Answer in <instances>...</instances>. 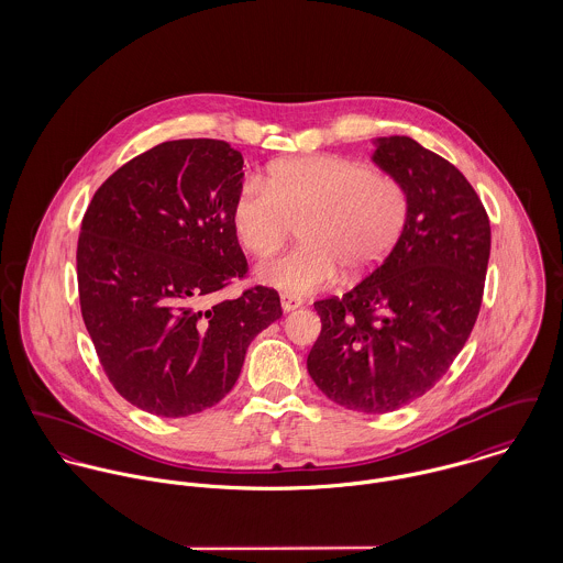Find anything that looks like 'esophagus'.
Masks as SVG:
<instances>
[{
	"instance_id": "34e87169",
	"label": "esophagus",
	"mask_w": 563,
	"mask_h": 563,
	"mask_svg": "<svg viewBox=\"0 0 563 563\" xmlns=\"http://www.w3.org/2000/svg\"><path fill=\"white\" fill-rule=\"evenodd\" d=\"M279 301H282V310H284V312H292V310L301 308V303H303L301 299H297V297H292V295H286V292L279 297Z\"/></svg>"
}]
</instances>
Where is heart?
<instances>
[{"instance_id":"heart-1","label":"heart","mask_w":563,"mask_h":563,"mask_svg":"<svg viewBox=\"0 0 563 563\" xmlns=\"http://www.w3.org/2000/svg\"><path fill=\"white\" fill-rule=\"evenodd\" d=\"M411 217V192L399 175L335 154L277 162L244 179L232 203L242 246L273 255L301 223L303 244L264 262L257 277L288 295L331 286L340 268L360 279L397 249Z\"/></svg>"}]
</instances>
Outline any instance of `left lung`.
<instances>
[{
	"label": "left lung",
	"mask_w": 563,
	"mask_h": 563,
	"mask_svg": "<svg viewBox=\"0 0 563 563\" xmlns=\"http://www.w3.org/2000/svg\"><path fill=\"white\" fill-rule=\"evenodd\" d=\"M411 192L393 255L342 297L314 303L321 335L308 373L346 409L386 413L429 393L464 349L482 310L489 219L457 166L409 136L373 156Z\"/></svg>",
	"instance_id": "8db88e82"
}]
</instances>
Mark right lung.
<instances>
[{
    "instance_id": "obj_1",
    "label": "right lung",
    "mask_w": 563,
    "mask_h": 563,
    "mask_svg": "<svg viewBox=\"0 0 563 563\" xmlns=\"http://www.w3.org/2000/svg\"><path fill=\"white\" fill-rule=\"evenodd\" d=\"M242 175L225 141H166L117 168L81 219V319L112 388L150 413L217 405L282 317L268 286L206 306L249 273L232 223Z\"/></svg>"
}]
</instances>
